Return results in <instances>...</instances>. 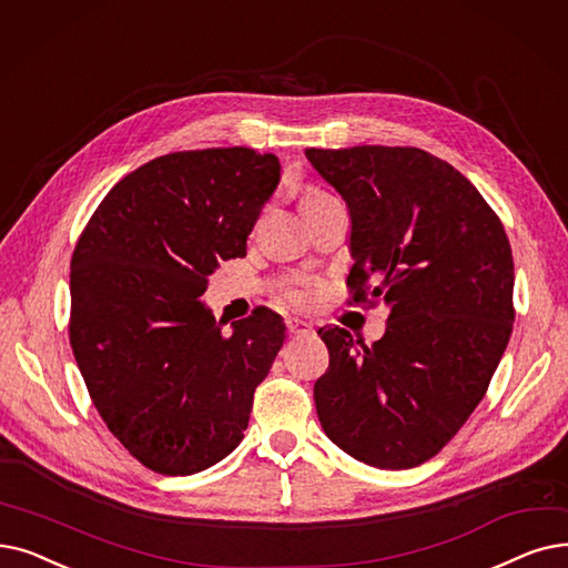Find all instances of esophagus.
I'll return each instance as SVG.
<instances>
[{
    "mask_svg": "<svg viewBox=\"0 0 568 568\" xmlns=\"http://www.w3.org/2000/svg\"><path fill=\"white\" fill-rule=\"evenodd\" d=\"M285 329L290 336H300V334H308L313 327L308 323H304V320H297V317H287L285 320Z\"/></svg>",
    "mask_w": 568,
    "mask_h": 568,
    "instance_id": "1",
    "label": "esophagus"
}]
</instances>
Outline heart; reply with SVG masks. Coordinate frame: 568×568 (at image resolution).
<instances>
[{
    "mask_svg": "<svg viewBox=\"0 0 568 568\" xmlns=\"http://www.w3.org/2000/svg\"><path fill=\"white\" fill-rule=\"evenodd\" d=\"M325 192L320 190H306L304 192V200H315V196H323ZM302 200V202H304ZM313 300V292L311 287H304V285H285L281 290V302H285L287 306H308Z\"/></svg>",
    "mask_w": 568,
    "mask_h": 568,
    "instance_id": "1",
    "label": "heart"
}]
</instances>
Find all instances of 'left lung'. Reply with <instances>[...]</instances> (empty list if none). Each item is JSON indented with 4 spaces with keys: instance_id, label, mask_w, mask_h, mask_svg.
Listing matches in <instances>:
<instances>
[{
    "instance_id": "left-lung-1",
    "label": "left lung",
    "mask_w": 568,
    "mask_h": 568,
    "mask_svg": "<svg viewBox=\"0 0 568 568\" xmlns=\"http://www.w3.org/2000/svg\"><path fill=\"white\" fill-rule=\"evenodd\" d=\"M306 158L351 211L348 304L389 308L374 345L317 329L329 351L313 387L320 425L368 466H417L462 429L508 345V236L474 183L423 148H306Z\"/></svg>"
}]
</instances>
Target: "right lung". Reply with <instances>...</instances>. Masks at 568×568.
<instances>
[{
    "mask_svg": "<svg viewBox=\"0 0 568 568\" xmlns=\"http://www.w3.org/2000/svg\"><path fill=\"white\" fill-rule=\"evenodd\" d=\"M281 162L204 148L145 162L97 206L71 255L69 343L94 408L143 466L190 476L227 457L285 325L257 306L223 332L200 302L245 255Z\"/></svg>",
    "mask_w": 568,
    "mask_h": 568,
    "instance_id": "obj_1",
    "label": "right lung"
}]
</instances>
